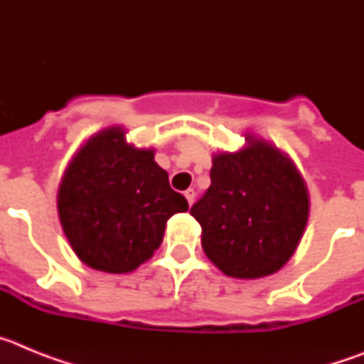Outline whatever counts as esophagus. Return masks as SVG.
<instances>
[{
    "mask_svg": "<svg viewBox=\"0 0 364 364\" xmlns=\"http://www.w3.org/2000/svg\"><path fill=\"white\" fill-rule=\"evenodd\" d=\"M186 200H188L189 205H193V202H195V189H188V191L184 193Z\"/></svg>",
    "mask_w": 364,
    "mask_h": 364,
    "instance_id": "34e87169",
    "label": "esophagus"
}]
</instances>
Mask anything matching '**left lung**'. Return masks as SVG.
I'll return each mask as SVG.
<instances>
[{"instance_id": "8db88e82", "label": "left lung", "mask_w": 364, "mask_h": 364, "mask_svg": "<svg viewBox=\"0 0 364 364\" xmlns=\"http://www.w3.org/2000/svg\"><path fill=\"white\" fill-rule=\"evenodd\" d=\"M239 151L213 154L211 186L191 208L205 257L224 275L253 281L277 273L301 242L310 197L294 160L246 133Z\"/></svg>"}]
</instances>
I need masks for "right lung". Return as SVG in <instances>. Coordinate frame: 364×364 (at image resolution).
Segmentation results:
<instances>
[{
  "instance_id": "right-lung-1",
  "label": "right lung",
  "mask_w": 364,
  "mask_h": 364,
  "mask_svg": "<svg viewBox=\"0 0 364 364\" xmlns=\"http://www.w3.org/2000/svg\"><path fill=\"white\" fill-rule=\"evenodd\" d=\"M167 178L153 147L127 142L122 125L82 144L58 188V217L83 264L120 275L153 257L166 222L189 208Z\"/></svg>"
}]
</instances>
